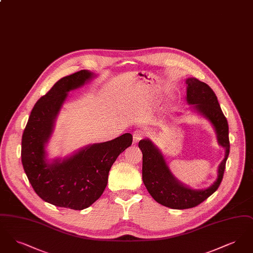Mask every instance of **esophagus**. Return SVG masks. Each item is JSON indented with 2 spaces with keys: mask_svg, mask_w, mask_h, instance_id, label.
<instances>
[{
  "mask_svg": "<svg viewBox=\"0 0 253 253\" xmlns=\"http://www.w3.org/2000/svg\"><path fill=\"white\" fill-rule=\"evenodd\" d=\"M143 137H144V132L142 131L137 130V131H134L132 133V141L134 144L137 143L139 140H141Z\"/></svg>",
  "mask_w": 253,
  "mask_h": 253,
  "instance_id": "esophagus-1",
  "label": "esophagus"
}]
</instances>
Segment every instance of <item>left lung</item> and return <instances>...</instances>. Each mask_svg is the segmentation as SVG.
Listing matches in <instances>:
<instances>
[{
    "label": "left lung",
    "instance_id": "left-lung-1",
    "mask_svg": "<svg viewBox=\"0 0 253 253\" xmlns=\"http://www.w3.org/2000/svg\"><path fill=\"white\" fill-rule=\"evenodd\" d=\"M186 100L194 113L204 117L214 128L218 144L225 149V157L218 166L217 179L206 189H192L177 180L169 168L161 151L150 139H141L142 180L157 203L174 210L196 207L214 193L223 179L229 154V125L212 89L195 78L186 80Z\"/></svg>",
    "mask_w": 253,
    "mask_h": 253
}]
</instances>
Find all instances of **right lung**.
<instances>
[{
    "instance_id": "1",
    "label": "right lung",
    "mask_w": 253,
    "mask_h": 253,
    "mask_svg": "<svg viewBox=\"0 0 253 253\" xmlns=\"http://www.w3.org/2000/svg\"><path fill=\"white\" fill-rule=\"evenodd\" d=\"M96 75L82 70L60 79L32 109L22 138V163L35 193L50 204L82 211L101 196L109 170L116 159L132 145L129 132L102 143L86 145L64 158H47L46 146L68 92Z\"/></svg>"
}]
</instances>
